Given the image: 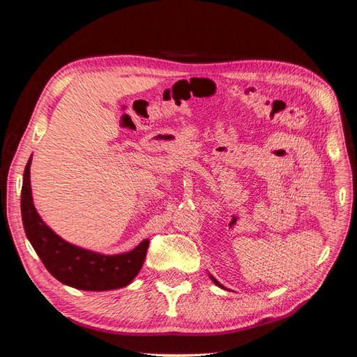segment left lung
<instances>
[{"instance_id": "1", "label": "left lung", "mask_w": 357, "mask_h": 357, "mask_svg": "<svg viewBox=\"0 0 357 357\" xmlns=\"http://www.w3.org/2000/svg\"><path fill=\"white\" fill-rule=\"evenodd\" d=\"M208 275H210V278H211V280H213V283H214V284H215V286H219V287H222V289H225V287H223V286H222V284H220V283H219V282H218V280H215V278H214V277H213V275H211V274H208Z\"/></svg>"}]
</instances>
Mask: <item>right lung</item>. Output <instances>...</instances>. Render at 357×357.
<instances>
[{
    "instance_id": "add662e5",
    "label": "right lung",
    "mask_w": 357,
    "mask_h": 357,
    "mask_svg": "<svg viewBox=\"0 0 357 357\" xmlns=\"http://www.w3.org/2000/svg\"><path fill=\"white\" fill-rule=\"evenodd\" d=\"M31 162L32 156L24 171L20 211L26 238L47 271L62 284L79 290L105 291L131 283L144 264L149 240L117 255H104L66 241L41 219L32 201Z\"/></svg>"
}]
</instances>
